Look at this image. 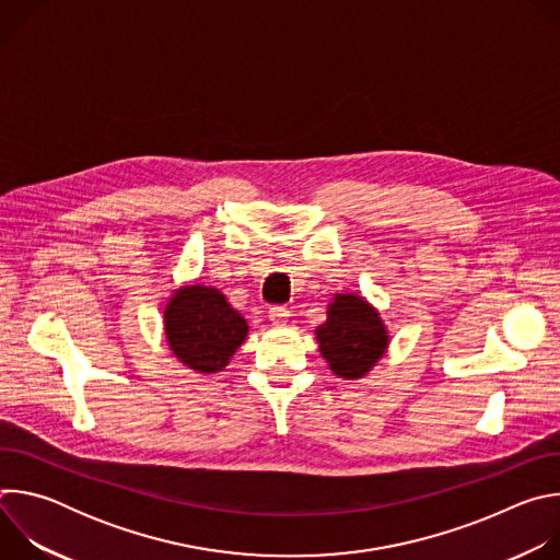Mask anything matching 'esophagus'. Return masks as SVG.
Returning <instances> with one entry per match:
<instances>
[{
  "mask_svg": "<svg viewBox=\"0 0 560 560\" xmlns=\"http://www.w3.org/2000/svg\"><path fill=\"white\" fill-rule=\"evenodd\" d=\"M288 316H290V312L285 307H281V305L270 307V322H272V326H283L288 322Z\"/></svg>",
  "mask_w": 560,
  "mask_h": 560,
  "instance_id": "34e87169",
  "label": "esophagus"
}]
</instances>
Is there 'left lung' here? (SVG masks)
I'll list each match as a JSON object with an SVG mask.
<instances>
[{"mask_svg":"<svg viewBox=\"0 0 560 560\" xmlns=\"http://www.w3.org/2000/svg\"><path fill=\"white\" fill-rule=\"evenodd\" d=\"M326 314L314 337L330 372L346 381L368 376L389 348V330L378 310L357 292H337Z\"/></svg>","mask_w":560,"mask_h":560,"instance_id":"8db88e82","label":"left lung"}]
</instances>
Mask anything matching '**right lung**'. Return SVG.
<instances>
[{"label": "right lung", "instance_id": "obj_1", "mask_svg": "<svg viewBox=\"0 0 560 560\" xmlns=\"http://www.w3.org/2000/svg\"><path fill=\"white\" fill-rule=\"evenodd\" d=\"M164 335L179 363L217 374L248 339V322L219 288L184 283L164 305Z\"/></svg>", "mask_w": 560, "mask_h": 560}]
</instances>
